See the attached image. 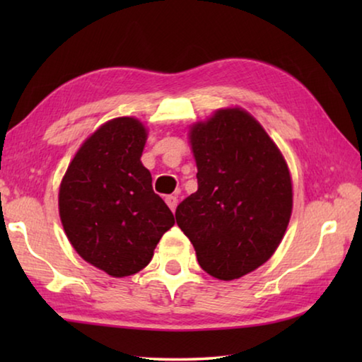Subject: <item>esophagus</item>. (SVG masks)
Listing matches in <instances>:
<instances>
[{"mask_svg": "<svg viewBox=\"0 0 362 362\" xmlns=\"http://www.w3.org/2000/svg\"><path fill=\"white\" fill-rule=\"evenodd\" d=\"M166 204L169 206L170 211H175V207H177V198H175V196H173V194L166 196Z\"/></svg>", "mask_w": 362, "mask_h": 362, "instance_id": "obj_1", "label": "esophagus"}]
</instances>
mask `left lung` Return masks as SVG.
I'll use <instances>...</instances> for the list:
<instances>
[{"instance_id":"left-lung-1","label":"left lung","mask_w":362,"mask_h":362,"mask_svg":"<svg viewBox=\"0 0 362 362\" xmlns=\"http://www.w3.org/2000/svg\"><path fill=\"white\" fill-rule=\"evenodd\" d=\"M189 144L198 189L177 206V225L206 273L238 279L283 240L292 212L289 169L260 122L241 108L196 122Z\"/></svg>"}]
</instances>
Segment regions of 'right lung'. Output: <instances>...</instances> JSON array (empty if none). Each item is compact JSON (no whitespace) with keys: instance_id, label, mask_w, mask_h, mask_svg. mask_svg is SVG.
Segmentation results:
<instances>
[{"instance_id":"obj_1","label":"right lung","mask_w":362,"mask_h":362,"mask_svg":"<svg viewBox=\"0 0 362 362\" xmlns=\"http://www.w3.org/2000/svg\"><path fill=\"white\" fill-rule=\"evenodd\" d=\"M145 126L122 116L100 126L81 145L60 183L59 212L76 252L110 276L148 265L161 236L174 225L153 192L140 156Z\"/></svg>"}]
</instances>
